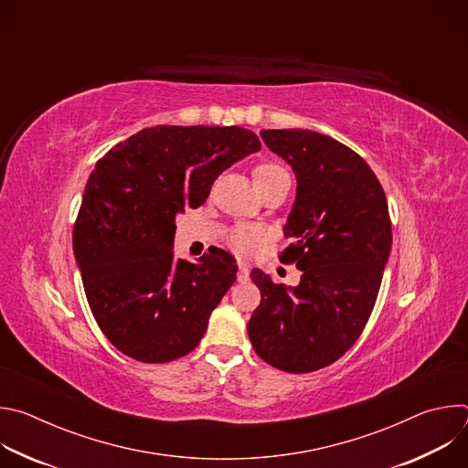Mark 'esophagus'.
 I'll use <instances>...</instances> for the list:
<instances>
[{"label":"esophagus","instance_id":"1","mask_svg":"<svg viewBox=\"0 0 468 468\" xmlns=\"http://www.w3.org/2000/svg\"><path fill=\"white\" fill-rule=\"evenodd\" d=\"M237 280H239L240 283H244V282H248V280H250V271H248V266H246L244 262H240V264H239V274H237Z\"/></svg>","mask_w":468,"mask_h":468}]
</instances>
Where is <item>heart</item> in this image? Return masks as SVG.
<instances>
[{"label": "heart", "mask_w": 468, "mask_h": 468, "mask_svg": "<svg viewBox=\"0 0 468 468\" xmlns=\"http://www.w3.org/2000/svg\"><path fill=\"white\" fill-rule=\"evenodd\" d=\"M291 179L285 166L276 161H262L253 168V183L261 194L274 188L282 181ZM262 233L251 226H237L229 233V246L240 255H251L261 240Z\"/></svg>", "instance_id": "1"}]
</instances>
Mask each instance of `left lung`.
<instances>
[{
  "instance_id": "left-lung-1",
  "label": "left lung",
  "mask_w": 468,
  "mask_h": 468,
  "mask_svg": "<svg viewBox=\"0 0 468 468\" xmlns=\"http://www.w3.org/2000/svg\"><path fill=\"white\" fill-rule=\"evenodd\" d=\"M261 139L298 179L280 261L303 274L285 289L251 272L261 303L248 335L262 361L307 374L341 359L370 318L392 244L387 197L367 161L322 133L266 129Z\"/></svg>"
}]
</instances>
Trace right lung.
Here are the masks:
<instances>
[{
    "label": "right lung",
    "mask_w": 468,
    "mask_h": 468,
    "mask_svg": "<svg viewBox=\"0 0 468 468\" xmlns=\"http://www.w3.org/2000/svg\"><path fill=\"white\" fill-rule=\"evenodd\" d=\"M259 150L255 133L239 125H155L98 161L74 251L90 311L122 354L170 363L202 341L237 262L220 248L199 264L177 259L176 213L202 206L226 168Z\"/></svg>",
    "instance_id": "obj_1"
}]
</instances>
